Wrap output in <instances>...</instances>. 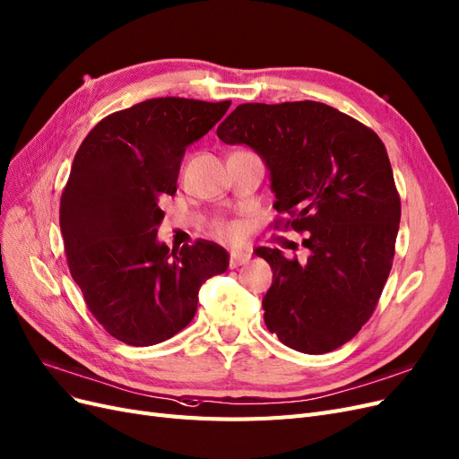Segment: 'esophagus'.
Instances as JSON below:
<instances>
[{
	"mask_svg": "<svg viewBox=\"0 0 459 459\" xmlns=\"http://www.w3.org/2000/svg\"><path fill=\"white\" fill-rule=\"evenodd\" d=\"M248 260H250V255H248V252H239V250H235V252H231L230 265H231V267H237V265H243V264H247Z\"/></svg>",
	"mask_w": 459,
	"mask_h": 459,
	"instance_id": "1",
	"label": "esophagus"
}]
</instances>
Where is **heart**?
<instances>
[{
    "mask_svg": "<svg viewBox=\"0 0 459 459\" xmlns=\"http://www.w3.org/2000/svg\"><path fill=\"white\" fill-rule=\"evenodd\" d=\"M239 231H241V228L237 226V224H233V222H222V224H218V233H220V235L237 237V235H239Z\"/></svg>",
    "mask_w": 459,
    "mask_h": 459,
    "instance_id": "heart-1",
    "label": "heart"
}]
</instances>
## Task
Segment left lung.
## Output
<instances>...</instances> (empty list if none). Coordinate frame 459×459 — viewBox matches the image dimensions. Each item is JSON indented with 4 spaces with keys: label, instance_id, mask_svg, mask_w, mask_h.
Returning a JSON list of instances; mask_svg holds the SVG:
<instances>
[{
    "label": "left lung",
    "instance_id": "8db88e82",
    "mask_svg": "<svg viewBox=\"0 0 459 459\" xmlns=\"http://www.w3.org/2000/svg\"><path fill=\"white\" fill-rule=\"evenodd\" d=\"M216 134L262 157L275 211L306 231V262L255 250L273 272L262 299L267 330L299 353L338 350L370 319L394 256L401 199L384 142L313 100L241 104Z\"/></svg>",
    "mask_w": 459,
    "mask_h": 459
}]
</instances>
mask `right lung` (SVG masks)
Listing matches in <instances>:
<instances>
[{"mask_svg":"<svg viewBox=\"0 0 459 459\" xmlns=\"http://www.w3.org/2000/svg\"><path fill=\"white\" fill-rule=\"evenodd\" d=\"M224 102L152 99L104 117L79 146L60 197L68 267L108 334L146 347L172 338L197 311L204 281L224 273L228 252L211 241H157L186 148L207 134Z\"/></svg>","mask_w":459,"mask_h":459,"instance_id":"1","label":"right lung"}]
</instances>
